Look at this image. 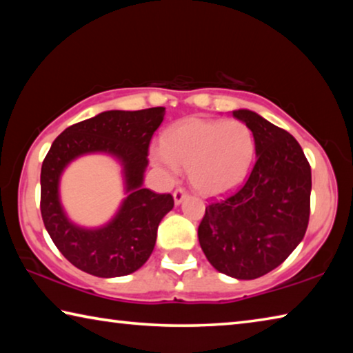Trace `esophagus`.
<instances>
[{
  "label": "esophagus",
  "mask_w": 353,
  "mask_h": 353,
  "mask_svg": "<svg viewBox=\"0 0 353 353\" xmlns=\"http://www.w3.org/2000/svg\"><path fill=\"white\" fill-rule=\"evenodd\" d=\"M172 198H174L176 205H179L185 198H187V191H185L183 188H176L174 193H172Z\"/></svg>",
  "instance_id": "34e87169"
}]
</instances>
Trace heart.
I'll use <instances>...</instances> for the list:
<instances>
[{
	"label": "heart",
	"mask_w": 353,
	"mask_h": 353,
	"mask_svg": "<svg viewBox=\"0 0 353 353\" xmlns=\"http://www.w3.org/2000/svg\"><path fill=\"white\" fill-rule=\"evenodd\" d=\"M162 143L152 148V163L170 177L179 166L188 170L190 183L207 196L235 190L255 157L254 132L238 119L187 118L166 130Z\"/></svg>",
	"instance_id": "heart-1"
}]
</instances>
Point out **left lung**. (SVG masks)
I'll return each mask as SVG.
<instances>
[{
    "label": "left lung",
    "mask_w": 353,
    "mask_h": 353,
    "mask_svg": "<svg viewBox=\"0 0 353 353\" xmlns=\"http://www.w3.org/2000/svg\"><path fill=\"white\" fill-rule=\"evenodd\" d=\"M234 117L254 132L256 162L240 190L205 207L198 236L214 270L252 280L282 265L305 235L312 168L286 130L252 110Z\"/></svg>",
    "instance_id": "1"
}]
</instances>
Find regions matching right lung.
Listing matches in <instances>:
<instances>
[{
	"label": "right lung",
	"instance_id": "obj_1",
	"mask_svg": "<svg viewBox=\"0 0 353 353\" xmlns=\"http://www.w3.org/2000/svg\"><path fill=\"white\" fill-rule=\"evenodd\" d=\"M165 117V107L109 110L83 119L52 141L41 165L40 212L52 243L71 265L97 277H121L145 265L152 254L162 218L174 199L143 188L149 143ZM105 152L123 165L128 198L110 223L83 230L66 218L58 199V181L66 165L83 153Z\"/></svg>",
	"mask_w": 353,
	"mask_h": 353
}]
</instances>
